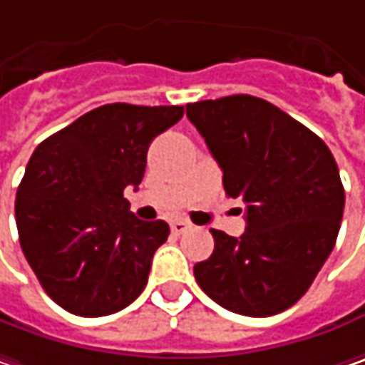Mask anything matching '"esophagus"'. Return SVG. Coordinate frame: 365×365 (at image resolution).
Segmentation results:
<instances>
[{
	"instance_id": "34e87169",
	"label": "esophagus",
	"mask_w": 365,
	"mask_h": 365,
	"mask_svg": "<svg viewBox=\"0 0 365 365\" xmlns=\"http://www.w3.org/2000/svg\"><path fill=\"white\" fill-rule=\"evenodd\" d=\"M187 229H190V222H185V220H173L171 222V232L173 235H183Z\"/></svg>"
}]
</instances>
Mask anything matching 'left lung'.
I'll return each mask as SVG.
<instances>
[{"label":"left lung","instance_id":"left-lung-1","mask_svg":"<svg viewBox=\"0 0 365 365\" xmlns=\"http://www.w3.org/2000/svg\"><path fill=\"white\" fill-rule=\"evenodd\" d=\"M185 114L222 169L230 198L245 202V232L212 229L214 251L194 265L222 309L272 317L296 304L339 235L345 192L325 143L277 106L253 96L187 103Z\"/></svg>","mask_w":365,"mask_h":365}]
</instances>
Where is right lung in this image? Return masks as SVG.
Segmentation results:
<instances>
[{
    "label": "right lung",
    "mask_w": 365,
    "mask_h": 365,
    "mask_svg": "<svg viewBox=\"0 0 365 365\" xmlns=\"http://www.w3.org/2000/svg\"><path fill=\"white\" fill-rule=\"evenodd\" d=\"M183 106L106 103L42 140L16 194L20 245L44 292L77 317L126 309L145 290L165 220H138L124 198L155 136Z\"/></svg>",
    "instance_id": "add662e5"
}]
</instances>
